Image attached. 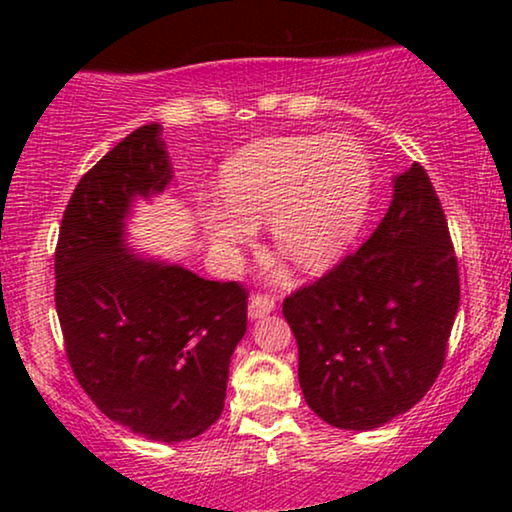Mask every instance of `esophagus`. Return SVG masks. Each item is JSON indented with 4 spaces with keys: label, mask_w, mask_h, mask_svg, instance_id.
<instances>
[{
    "label": "esophagus",
    "mask_w": 512,
    "mask_h": 512,
    "mask_svg": "<svg viewBox=\"0 0 512 512\" xmlns=\"http://www.w3.org/2000/svg\"><path fill=\"white\" fill-rule=\"evenodd\" d=\"M272 310H275V300H272L270 296H254L249 300V319L251 321L268 317Z\"/></svg>",
    "instance_id": "34e87169"
}]
</instances>
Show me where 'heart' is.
I'll return each mask as SVG.
<instances>
[{
    "label": "heart",
    "mask_w": 512,
    "mask_h": 512,
    "mask_svg": "<svg viewBox=\"0 0 512 512\" xmlns=\"http://www.w3.org/2000/svg\"><path fill=\"white\" fill-rule=\"evenodd\" d=\"M375 172L347 135H286L242 146L221 167V200L198 216L212 247L233 258L268 223L279 254L303 272L340 261L366 226Z\"/></svg>",
    "instance_id": "b5f03b06"
}]
</instances>
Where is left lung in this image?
I'll use <instances>...</instances> for the list:
<instances>
[{"label": "left lung", "instance_id": "8db88e82", "mask_svg": "<svg viewBox=\"0 0 512 512\" xmlns=\"http://www.w3.org/2000/svg\"><path fill=\"white\" fill-rule=\"evenodd\" d=\"M391 186L370 240L284 300L300 389L335 429H377L422 401L459 310L457 258L429 174L412 163Z\"/></svg>", "mask_w": 512, "mask_h": 512}]
</instances>
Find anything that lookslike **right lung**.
Returning <instances> with one entry per match:
<instances>
[{
  "label": "right lung",
  "mask_w": 512,
  "mask_h": 512,
  "mask_svg": "<svg viewBox=\"0 0 512 512\" xmlns=\"http://www.w3.org/2000/svg\"><path fill=\"white\" fill-rule=\"evenodd\" d=\"M160 132L142 125L81 177L55 249V307L97 408L139 436L181 443L221 417L247 293L130 247L137 200L174 179Z\"/></svg>",
  "instance_id": "add662e5"
}]
</instances>
